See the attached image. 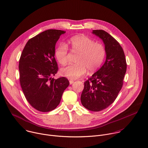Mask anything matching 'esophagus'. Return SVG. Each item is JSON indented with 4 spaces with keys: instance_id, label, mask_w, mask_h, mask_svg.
Wrapping results in <instances>:
<instances>
[{
    "instance_id": "obj_1",
    "label": "esophagus",
    "mask_w": 148,
    "mask_h": 148,
    "mask_svg": "<svg viewBox=\"0 0 148 148\" xmlns=\"http://www.w3.org/2000/svg\"><path fill=\"white\" fill-rule=\"evenodd\" d=\"M69 82H70V85H71V84H73L74 81H72V80H70V81H69Z\"/></svg>"
}]
</instances>
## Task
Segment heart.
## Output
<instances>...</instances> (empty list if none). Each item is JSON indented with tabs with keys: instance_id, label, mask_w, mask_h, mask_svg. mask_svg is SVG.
Segmentation results:
<instances>
[{
	"instance_id": "1",
	"label": "heart",
	"mask_w": 148,
	"mask_h": 148,
	"mask_svg": "<svg viewBox=\"0 0 148 148\" xmlns=\"http://www.w3.org/2000/svg\"><path fill=\"white\" fill-rule=\"evenodd\" d=\"M71 50L79 55L76 64L69 65L61 69V74L70 79H76L83 76L88 70L89 73L96 71L101 66L105 56V49L103 45L95 42L85 35H78L69 41ZM67 46L59 44L55 51V56L61 64L67 61Z\"/></svg>"
}]
</instances>
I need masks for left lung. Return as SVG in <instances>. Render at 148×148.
<instances>
[{
	"mask_svg": "<svg viewBox=\"0 0 148 148\" xmlns=\"http://www.w3.org/2000/svg\"><path fill=\"white\" fill-rule=\"evenodd\" d=\"M92 33L103 40L106 59L102 67L84 82L81 101L88 110L98 112L107 108L117 97L127 64L122 47L112 36L103 30H93Z\"/></svg>",
	"mask_w": 148,
	"mask_h": 148,
	"instance_id": "8db88e82",
	"label": "left lung"
}]
</instances>
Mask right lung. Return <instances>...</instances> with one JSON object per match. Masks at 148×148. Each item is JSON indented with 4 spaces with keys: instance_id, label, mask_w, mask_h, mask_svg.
Here are the masks:
<instances>
[{
    "instance_id": "right-lung-1",
    "label": "right lung",
    "mask_w": 148,
    "mask_h": 148,
    "mask_svg": "<svg viewBox=\"0 0 148 148\" xmlns=\"http://www.w3.org/2000/svg\"><path fill=\"white\" fill-rule=\"evenodd\" d=\"M65 33L56 29L41 32L27 42L21 55L19 71L22 91L29 104L41 112L55 109L70 84L65 77L52 78L58 70L55 45Z\"/></svg>"
}]
</instances>
